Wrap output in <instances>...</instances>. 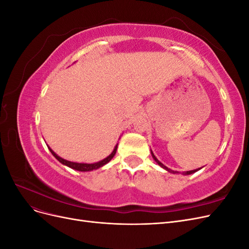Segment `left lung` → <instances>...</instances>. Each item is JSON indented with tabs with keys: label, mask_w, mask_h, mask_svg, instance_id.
<instances>
[{
	"label": "left lung",
	"mask_w": 249,
	"mask_h": 249,
	"mask_svg": "<svg viewBox=\"0 0 249 249\" xmlns=\"http://www.w3.org/2000/svg\"><path fill=\"white\" fill-rule=\"evenodd\" d=\"M152 156H153V158H154V160L160 165V166L162 167V168H164V169H166L167 171H169V172H171V173H177V171H173V170H170V169H168L166 166H165V165H163L159 160L157 159V158L155 157V155L153 154V152H152ZM200 168H198V169H194V170H190V171H186V172H183V175H191V173H194V172H196L197 170H199Z\"/></svg>",
	"instance_id": "obj_1"
}]
</instances>
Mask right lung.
Instances as JSON below:
<instances>
[{"instance_id": "obj_1", "label": "right lung", "mask_w": 249, "mask_h": 249, "mask_svg": "<svg viewBox=\"0 0 249 249\" xmlns=\"http://www.w3.org/2000/svg\"><path fill=\"white\" fill-rule=\"evenodd\" d=\"M49 147V146H48ZM49 149H50V152L52 153V155L54 156L56 159L60 162V163H62L63 165H66V166H69V167H71V168H72V169H74V170H79V171H91V170H93V169H97V168H100V167H102V166H104L105 164H107L113 157H114V155L116 154V150H117V144H116V146L114 147V149H113V152L107 157V158H105L104 160H102V161H100V162H96V163H93V164H86V163H76V162H71V161H67V160H64V159H62V158H60L58 155H56V153L55 152H53V150L49 147Z\"/></svg>"}]
</instances>
